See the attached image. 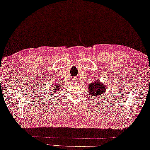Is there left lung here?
I'll return each mask as SVG.
<instances>
[{"label": "left lung", "instance_id": "1", "mask_svg": "<svg viewBox=\"0 0 150 150\" xmlns=\"http://www.w3.org/2000/svg\"><path fill=\"white\" fill-rule=\"evenodd\" d=\"M88 89L89 90V95L93 97H97L103 96V93H105L107 90V85L103 84L100 79L96 80V81L90 83L88 85Z\"/></svg>", "mask_w": 150, "mask_h": 150}]
</instances>
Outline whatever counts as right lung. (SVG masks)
Returning <instances> with one entry per match:
<instances>
[{
    "label": "right lung",
    "mask_w": 150,
    "mask_h": 150,
    "mask_svg": "<svg viewBox=\"0 0 150 150\" xmlns=\"http://www.w3.org/2000/svg\"><path fill=\"white\" fill-rule=\"evenodd\" d=\"M60 88H61V86L60 85H58L57 83H54V84H53L52 89H51L52 90H51L50 93H51V95H52L53 96V93L56 94V93H58V92H59L60 90Z\"/></svg>",
    "instance_id": "obj_1"
}]
</instances>
